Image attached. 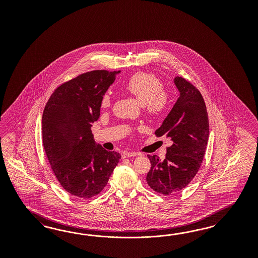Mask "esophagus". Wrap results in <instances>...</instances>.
I'll use <instances>...</instances> for the list:
<instances>
[{"mask_svg":"<svg viewBox=\"0 0 258 258\" xmlns=\"http://www.w3.org/2000/svg\"><path fill=\"white\" fill-rule=\"evenodd\" d=\"M137 155H139V154H138V153H136V152H128V151H124V152L122 153V157H123V158L137 156Z\"/></svg>","mask_w":258,"mask_h":258,"instance_id":"esophagus-1","label":"esophagus"}]
</instances>
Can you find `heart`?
<instances>
[{
  "label": "heart",
  "mask_w": 258,
  "mask_h": 258,
  "mask_svg": "<svg viewBox=\"0 0 258 258\" xmlns=\"http://www.w3.org/2000/svg\"><path fill=\"white\" fill-rule=\"evenodd\" d=\"M124 88L144 106L149 114L159 115L167 107L168 96L164 91L163 82L152 74L136 73L127 79ZM109 106V94H103L100 99V107L102 109H107Z\"/></svg>",
  "instance_id": "b5f03b06"
}]
</instances>
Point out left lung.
Segmentation results:
<instances>
[{
    "instance_id": "8db88e82",
    "label": "left lung",
    "mask_w": 258,
    "mask_h": 258,
    "mask_svg": "<svg viewBox=\"0 0 258 258\" xmlns=\"http://www.w3.org/2000/svg\"><path fill=\"white\" fill-rule=\"evenodd\" d=\"M180 96L163 124L158 137L173 142L164 160L148 155L151 168L147 175L150 188L169 195L180 191L193 180L203 162L209 137V121L203 95L184 78H174Z\"/></svg>"
}]
</instances>
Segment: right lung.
<instances>
[{"mask_svg":"<svg viewBox=\"0 0 258 258\" xmlns=\"http://www.w3.org/2000/svg\"><path fill=\"white\" fill-rule=\"evenodd\" d=\"M117 72L93 71L58 87L42 115V142L59 183L71 195L89 199L106 186L121 155L96 145L92 126L100 99Z\"/></svg>","mask_w":258,"mask_h":258,"instance_id":"obj_1","label":"right lung"}]
</instances>
